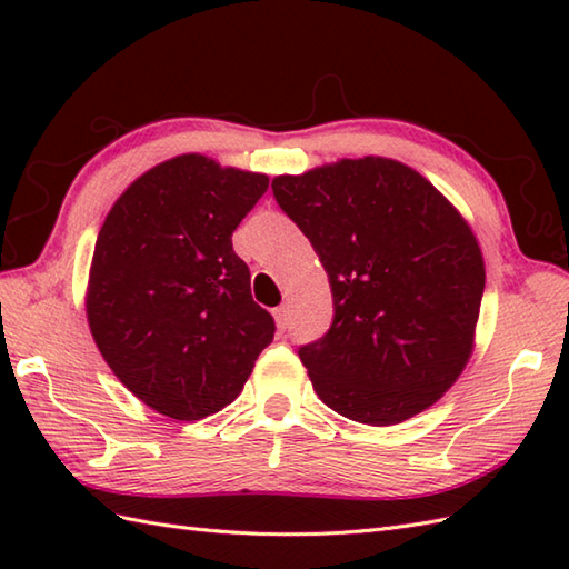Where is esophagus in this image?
<instances>
[{
	"label": "esophagus",
	"mask_w": 569,
	"mask_h": 569,
	"mask_svg": "<svg viewBox=\"0 0 569 569\" xmlns=\"http://www.w3.org/2000/svg\"><path fill=\"white\" fill-rule=\"evenodd\" d=\"M273 320H276V328L281 330V332L288 328V310H286V306L273 310Z\"/></svg>",
	"instance_id": "1"
}]
</instances>
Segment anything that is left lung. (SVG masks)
Listing matches in <instances>:
<instances>
[{"label":"left lung","mask_w":569,"mask_h":569,"mask_svg":"<svg viewBox=\"0 0 569 569\" xmlns=\"http://www.w3.org/2000/svg\"><path fill=\"white\" fill-rule=\"evenodd\" d=\"M271 188L330 278L332 328L300 347L320 401L377 428L438 403L475 352L487 281L462 212L386 156L283 173Z\"/></svg>","instance_id":"8db88e82"}]
</instances>
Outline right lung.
<instances>
[{
    "label": "right lung",
    "mask_w": 569,
    "mask_h": 569,
    "mask_svg": "<svg viewBox=\"0 0 569 569\" xmlns=\"http://www.w3.org/2000/svg\"><path fill=\"white\" fill-rule=\"evenodd\" d=\"M269 176L180 153L141 173L94 244L84 312L114 377L143 406L200 420L244 389L273 340L232 232Z\"/></svg>",
    "instance_id": "right-lung-1"
}]
</instances>
